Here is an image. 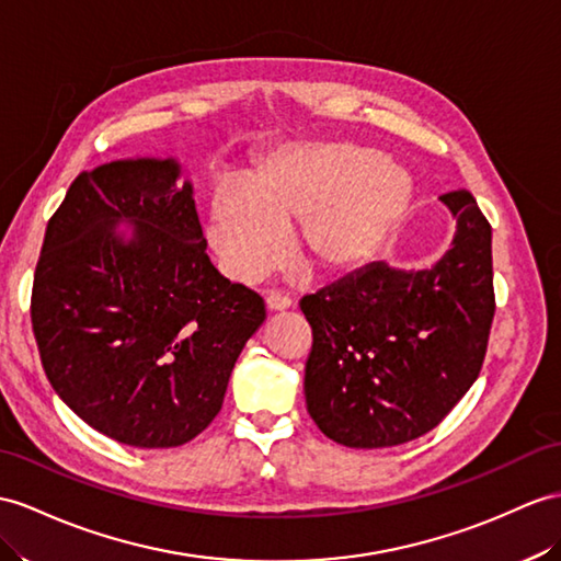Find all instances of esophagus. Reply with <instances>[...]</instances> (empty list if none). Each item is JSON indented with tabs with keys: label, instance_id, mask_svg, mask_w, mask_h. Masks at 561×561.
<instances>
[{
	"label": "esophagus",
	"instance_id": "34e87169",
	"mask_svg": "<svg viewBox=\"0 0 561 561\" xmlns=\"http://www.w3.org/2000/svg\"><path fill=\"white\" fill-rule=\"evenodd\" d=\"M290 307H293V299L290 297H285L280 293H268L266 295V309L268 311H285V309H290Z\"/></svg>",
	"mask_w": 561,
	"mask_h": 561
}]
</instances>
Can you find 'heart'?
Here are the masks:
<instances>
[{
  "label": "heart",
  "instance_id": "1",
  "mask_svg": "<svg viewBox=\"0 0 561 561\" xmlns=\"http://www.w3.org/2000/svg\"><path fill=\"white\" fill-rule=\"evenodd\" d=\"M412 175L347 142L285 145L242 183H224L207 216V242L230 280L254 283L280 262L285 228L328 276L371 262L412 202Z\"/></svg>",
  "mask_w": 561,
  "mask_h": 561
}]
</instances>
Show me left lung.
<instances>
[{"mask_svg":"<svg viewBox=\"0 0 561 561\" xmlns=\"http://www.w3.org/2000/svg\"><path fill=\"white\" fill-rule=\"evenodd\" d=\"M440 202L457 233L431 268L374 262L299 302L313 335L307 409L340 445L376 449L419 438L481 374L495 317L493 230L467 190Z\"/></svg>","mask_w":561,"mask_h":561,"instance_id":"left-lung-1","label":"left lung"}]
</instances>
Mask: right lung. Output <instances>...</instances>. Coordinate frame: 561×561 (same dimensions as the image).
<instances>
[{
    "label": "right lung",
    "instance_id": "add662e5",
    "mask_svg": "<svg viewBox=\"0 0 561 561\" xmlns=\"http://www.w3.org/2000/svg\"><path fill=\"white\" fill-rule=\"evenodd\" d=\"M178 178L175 159L149 157L80 173L49 218L33 280L54 392L130 447L197 438L266 319L264 299L209 262L193 183Z\"/></svg>",
    "mask_w": 561,
    "mask_h": 561
}]
</instances>
